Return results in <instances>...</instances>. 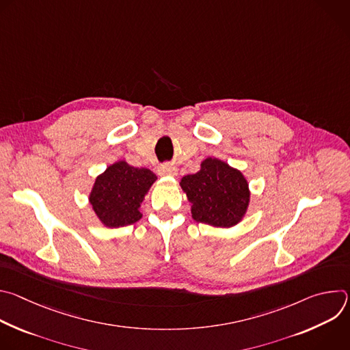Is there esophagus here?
<instances>
[{
	"instance_id": "1",
	"label": "esophagus",
	"mask_w": 350,
	"mask_h": 350,
	"mask_svg": "<svg viewBox=\"0 0 350 350\" xmlns=\"http://www.w3.org/2000/svg\"><path fill=\"white\" fill-rule=\"evenodd\" d=\"M159 174L161 176H170V177H176L178 174L177 167L172 166V165H162L159 167Z\"/></svg>"
}]
</instances>
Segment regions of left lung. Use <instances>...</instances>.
<instances>
[{
    "instance_id": "left-lung-1",
    "label": "left lung",
    "mask_w": 350,
    "mask_h": 350,
    "mask_svg": "<svg viewBox=\"0 0 350 350\" xmlns=\"http://www.w3.org/2000/svg\"><path fill=\"white\" fill-rule=\"evenodd\" d=\"M180 187L191 204L195 221L217 228H231L242 221L251 189L241 170L217 158H206L195 174L184 176Z\"/></svg>"
}]
</instances>
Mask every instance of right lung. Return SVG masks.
<instances>
[{
	"mask_svg": "<svg viewBox=\"0 0 350 350\" xmlns=\"http://www.w3.org/2000/svg\"><path fill=\"white\" fill-rule=\"evenodd\" d=\"M157 180L149 169L118 161L96 176L88 202L105 227L130 226L142 217L141 204Z\"/></svg>",
	"mask_w": 350,
	"mask_h": 350,
	"instance_id": "1",
	"label": "right lung"
}]
</instances>
